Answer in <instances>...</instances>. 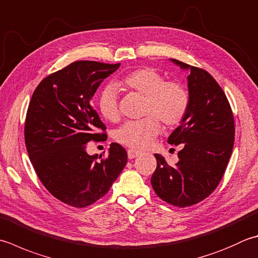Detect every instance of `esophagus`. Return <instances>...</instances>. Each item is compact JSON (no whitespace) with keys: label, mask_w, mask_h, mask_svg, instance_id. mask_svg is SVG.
Segmentation results:
<instances>
[{"label":"esophagus","mask_w":258,"mask_h":258,"mask_svg":"<svg viewBox=\"0 0 258 258\" xmlns=\"http://www.w3.org/2000/svg\"><path fill=\"white\" fill-rule=\"evenodd\" d=\"M140 154V151L138 150H133V149H130L127 151V155H128V159H134L136 158Z\"/></svg>","instance_id":"esophagus-1"}]
</instances>
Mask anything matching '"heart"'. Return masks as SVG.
<instances>
[{
  "label": "heart",
  "instance_id": "obj_1",
  "mask_svg": "<svg viewBox=\"0 0 258 258\" xmlns=\"http://www.w3.org/2000/svg\"><path fill=\"white\" fill-rule=\"evenodd\" d=\"M122 88L144 96L143 115L146 117L131 120L117 130L115 139L131 149H145L161 133V122L174 127L185 118L190 96L184 86L175 80H164L158 70L142 67L126 75L119 83ZM99 110L109 122L119 119L117 96L113 87H107L98 99Z\"/></svg>",
  "mask_w": 258,
  "mask_h": 258
}]
</instances>
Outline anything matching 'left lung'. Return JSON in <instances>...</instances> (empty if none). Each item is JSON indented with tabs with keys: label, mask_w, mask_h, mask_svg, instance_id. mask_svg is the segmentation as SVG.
<instances>
[{
	"label": "left lung",
	"mask_w": 258,
	"mask_h": 258,
	"mask_svg": "<svg viewBox=\"0 0 258 258\" xmlns=\"http://www.w3.org/2000/svg\"><path fill=\"white\" fill-rule=\"evenodd\" d=\"M172 61L190 69L188 114L168 139L171 145L182 144V150L174 166L154 154L158 163L151 184L165 203L184 208L206 199L223 179L234 148L235 122L228 99L213 76L179 60Z\"/></svg>",
	"instance_id": "1"
}]
</instances>
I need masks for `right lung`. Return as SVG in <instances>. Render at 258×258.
Listing matches in <instances>:
<instances>
[{
	"label": "right lung",
	"instance_id": "right-lung-1",
	"mask_svg": "<svg viewBox=\"0 0 258 258\" xmlns=\"http://www.w3.org/2000/svg\"><path fill=\"white\" fill-rule=\"evenodd\" d=\"M119 64L75 61L43 78L30 100L24 140L35 173L54 198L76 208L107 194L127 162L117 143L110 144L104 158L86 152L90 141L106 138L90 99Z\"/></svg>",
	"mask_w": 258,
	"mask_h": 258
}]
</instances>
